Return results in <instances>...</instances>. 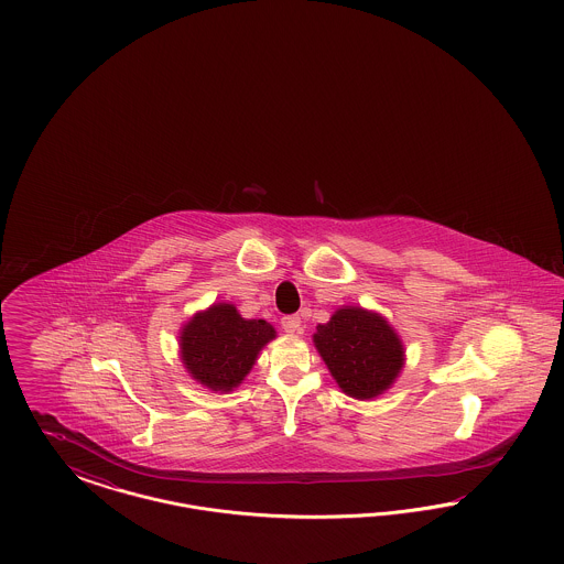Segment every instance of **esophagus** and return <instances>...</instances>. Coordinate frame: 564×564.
Wrapping results in <instances>:
<instances>
[{
  "mask_svg": "<svg viewBox=\"0 0 564 564\" xmlns=\"http://www.w3.org/2000/svg\"><path fill=\"white\" fill-rule=\"evenodd\" d=\"M281 327H283V332H285V334H290V336H294V334H300V332H302V327H300V317H295V315H288V317H283V319H281Z\"/></svg>",
  "mask_w": 564,
  "mask_h": 564,
  "instance_id": "obj_1",
  "label": "esophagus"
}]
</instances>
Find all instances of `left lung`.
I'll return each mask as SVG.
<instances>
[{
	"mask_svg": "<svg viewBox=\"0 0 564 564\" xmlns=\"http://www.w3.org/2000/svg\"><path fill=\"white\" fill-rule=\"evenodd\" d=\"M336 384L355 400H375L393 387L405 364V349L395 327L364 306H340L313 334Z\"/></svg>",
	"mask_w": 564,
	"mask_h": 564,
	"instance_id": "8db88e82",
	"label": "left lung"
}]
</instances>
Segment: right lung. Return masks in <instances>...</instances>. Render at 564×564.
Instances as JSON below:
<instances>
[{
	"instance_id": "1",
	"label": "right lung",
	"mask_w": 564,
	"mask_h": 564,
	"mask_svg": "<svg viewBox=\"0 0 564 564\" xmlns=\"http://www.w3.org/2000/svg\"><path fill=\"white\" fill-rule=\"evenodd\" d=\"M276 338L264 319H245L230 302L198 311L180 329V357L196 382L230 393L258 361L260 350Z\"/></svg>"
}]
</instances>
